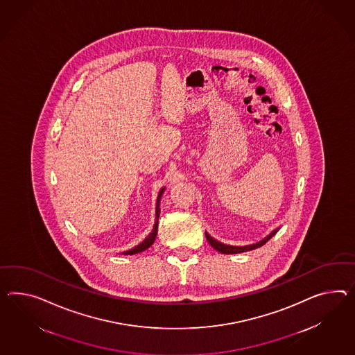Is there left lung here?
I'll list each match as a JSON object with an SVG mask.
<instances>
[{
    "mask_svg": "<svg viewBox=\"0 0 355 355\" xmlns=\"http://www.w3.org/2000/svg\"><path fill=\"white\" fill-rule=\"evenodd\" d=\"M278 232V229H275L273 230L270 234L268 236H265L263 241H260V242H257V243H254V245H224V243H221V242H218L216 239H214L212 236H209V233H206V238H207V241H209V245H212L216 251L218 252H221V254H242V252H247V251H251V250H256V248H259V247H261V245H265L272 236Z\"/></svg>",
    "mask_w": 355,
    "mask_h": 355,
    "instance_id": "obj_1",
    "label": "left lung"
}]
</instances>
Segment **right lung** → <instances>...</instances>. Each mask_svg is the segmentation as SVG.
Returning a JSON list of instances; mask_svg holds the SVG:
<instances>
[{
    "label": "right lung",
    "instance_id": "add662e5",
    "mask_svg": "<svg viewBox=\"0 0 355 355\" xmlns=\"http://www.w3.org/2000/svg\"><path fill=\"white\" fill-rule=\"evenodd\" d=\"M164 191V188H162V189L159 191V194H158V198H157V205H155V227H153V230H152V233H150L149 236H146V239H144V241H143V242H141L140 245H137V247H134L132 250H130V251H126V252H123V254H137V252L146 251V248H149L150 245L155 243V236H157V232H158V218H159V214H161V209H159V203H161V197H162Z\"/></svg>",
    "mask_w": 355,
    "mask_h": 355
}]
</instances>
